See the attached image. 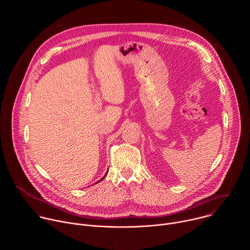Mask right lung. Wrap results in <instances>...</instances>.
Returning <instances> with one entry per match:
<instances>
[{"mask_svg": "<svg viewBox=\"0 0 250 250\" xmlns=\"http://www.w3.org/2000/svg\"><path fill=\"white\" fill-rule=\"evenodd\" d=\"M106 174H108V172H106ZM106 174H105V175H106ZM105 175H104V177H103V178H104V177H105ZM103 178H102V179H101V180H99V181H102V180H103ZM99 181H98V182H97V183H99Z\"/></svg>", "mask_w": 250, "mask_h": 250, "instance_id": "right-lung-1", "label": "right lung"}]
</instances>
